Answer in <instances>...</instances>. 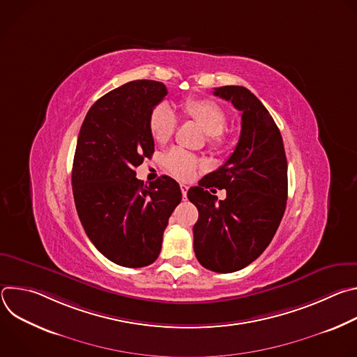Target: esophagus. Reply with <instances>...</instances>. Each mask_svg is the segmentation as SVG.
Returning a JSON list of instances; mask_svg holds the SVG:
<instances>
[{"mask_svg": "<svg viewBox=\"0 0 357 357\" xmlns=\"http://www.w3.org/2000/svg\"><path fill=\"white\" fill-rule=\"evenodd\" d=\"M181 192H182V196L183 199H186V193H188V185L186 183H181Z\"/></svg>", "mask_w": 357, "mask_h": 357, "instance_id": "1", "label": "esophagus"}]
</instances>
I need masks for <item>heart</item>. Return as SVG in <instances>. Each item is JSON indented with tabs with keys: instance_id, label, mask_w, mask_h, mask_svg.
<instances>
[{
	"instance_id": "b5f03b06",
	"label": "heart",
	"mask_w": 357,
	"mask_h": 357,
	"mask_svg": "<svg viewBox=\"0 0 357 357\" xmlns=\"http://www.w3.org/2000/svg\"><path fill=\"white\" fill-rule=\"evenodd\" d=\"M182 113L186 119L196 123L208 137V144L215 149H222L229 139L225 134L227 116L225 110L209 98H188L182 105ZM176 114L174 110L162 103L158 105L149 116V131L157 142H167L176 128ZM165 168L178 178H190L200 165L199 160L189 152L174 148L164 158Z\"/></svg>"
}]
</instances>
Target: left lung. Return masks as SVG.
<instances>
[{"label": "left lung", "instance_id": "1", "mask_svg": "<svg viewBox=\"0 0 357 357\" xmlns=\"http://www.w3.org/2000/svg\"><path fill=\"white\" fill-rule=\"evenodd\" d=\"M213 94L241 112V131L229 160L188 190L199 211L193 250L205 268L234 273L271 243L287 206L288 168L281 132L256 96L243 86ZM213 185L227 189L225 201L218 204L207 190Z\"/></svg>", "mask_w": 357, "mask_h": 357}]
</instances>
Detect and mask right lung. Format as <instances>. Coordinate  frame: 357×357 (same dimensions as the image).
<instances>
[{
  "mask_svg": "<svg viewBox=\"0 0 357 357\" xmlns=\"http://www.w3.org/2000/svg\"><path fill=\"white\" fill-rule=\"evenodd\" d=\"M167 94L161 82H128L96 101L77 137L72 188L79 219L96 248L128 268L158 259L182 199L178 182L167 175L149 185L135 176L154 152L149 116Z\"/></svg>",
  "mask_w": 357,
  "mask_h": 357,
  "instance_id": "right-lung-1",
  "label": "right lung"
}]
</instances>
